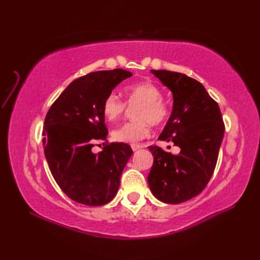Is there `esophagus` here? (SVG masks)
Returning <instances> with one entry per match:
<instances>
[{"label": "esophagus", "instance_id": "1", "mask_svg": "<svg viewBox=\"0 0 260 260\" xmlns=\"http://www.w3.org/2000/svg\"><path fill=\"white\" fill-rule=\"evenodd\" d=\"M131 147H132V149H133V152H136V151H138V149L142 148L143 146H142V145H139V144H132Z\"/></svg>", "mask_w": 260, "mask_h": 260}]
</instances>
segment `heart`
Here are the masks:
<instances>
[{
    "instance_id": "heart-1",
    "label": "heart",
    "mask_w": 260,
    "mask_h": 260,
    "mask_svg": "<svg viewBox=\"0 0 260 260\" xmlns=\"http://www.w3.org/2000/svg\"><path fill=\"white\" fill-rule=\"evenodd\" d=\"M129 106L139 105L135 112L137 120L125 122L113 130L117 142L138 143L149 135V125H160L168 118V107L164 103L161 90L153 82L144 81L127 85L123 89ZM127 104L115 94H109L103 101L102 113L109 122L123 115Z\"/></svg>"
}]
</instances>
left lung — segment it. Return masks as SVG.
<instances>
[{"instance_id": "8db88e82", "label": "left lung", "mask_w": 260, "mask_h": 260, "mask_svg": "<svg viewBox=\"0 0 260 260\" xmlns=\"http://www.w3.org/2000/svg\"><path fill=\"white\" fill-rule=\"evenodd\" d=\"M169 88L174 107L158 140L180 147L174 155L148 146L154 162L147 177L156 199L179 204L199 195L214 174L224 123L218 103L198 80L169 70H151Z\"/></svg>"}]
</instances>
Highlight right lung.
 I'll list each match as a JSON object with an SVG mask.
<instances>
[{"label": "right lung", "mask_w": 260, "mask_h": 260, "mask_svg": "<svg viewBox=\"0 0 260 260\" xmlns=\"http://www.w3.org/2000/svg\"><path fill=\"white\" fill-rule=\"evenodd\" d=\"M123 69L102 70L78 78L54 102L43 127L44 155L53 178L69 199L102 206L118 192L120 177L132 155L130 145L111 143L93 154L108 130L102 105L116 85L131 77ZM105 144V143H104Z\"/></svg>", "instance_id": "obj_1"}]
</instances>
